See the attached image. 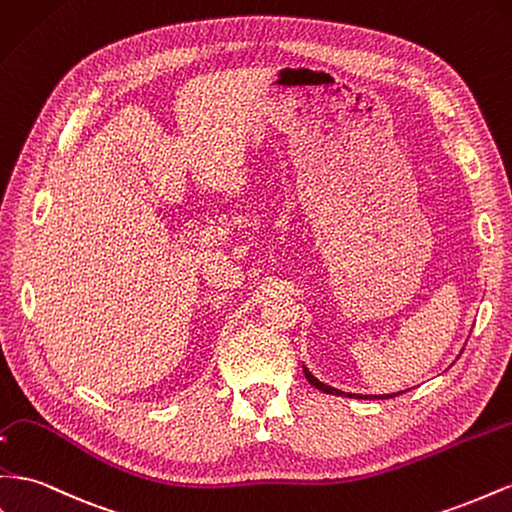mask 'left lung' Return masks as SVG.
Here are the masks:
<instances>
[{
  "instance_id": "8db88e82",
  "label": "left lung",
  "mask_w": 512,
  "mask_h": 512,
  "mask_svg": "<svg viewBox=\"0 0 512 512\" xmlns=\"http://www.w3.org/2000/svg\"><path fill=\"white\" fill-rule=\"evenodd\" d=\"M303 375H306V379L310 381V385H314L316 390H321V392H325V394H334V396H349V398H394V396H398V394H403V392H396V394H381V396H364V394H351V392H342V390H336V388H331V385H327V383H323V381H319L316 379L312 372L303 366Z\"/></svg>"
}]
</instances>
